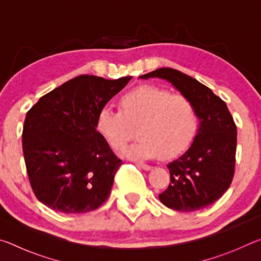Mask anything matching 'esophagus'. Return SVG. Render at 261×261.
I'll use <instances>...</instances> for the list:
<instances>
[{"mask_svg": "<svg viewBox=\"0 0 261 261\" xmlns=\"http://www.w3.org/2000/svg\"><path fill=\"white\" fill-rule=\"evenodd\" d=\"M138 166H139L140 168H143L144 170H151V169H152V167H151V166L145 165V163H138Z\"/></svg>", "mask_w": 261, "mask_h": 261, "instance_id": "obj_1", "label": "esophagus"}]
</instances>
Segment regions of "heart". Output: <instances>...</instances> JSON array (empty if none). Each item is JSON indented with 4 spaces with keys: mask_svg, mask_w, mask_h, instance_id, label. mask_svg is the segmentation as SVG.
I'll return each mask as SVG.
<instances>
[{
    "mask_svg": "<svg viewBox=\"0 0 261 261\" xmlns=\"http://www.w3.org/2000/svg\"><path fill=\"white\" fill-rule=\"evenodd\" d=\"M121 110L103 107L96 116V130L110 147L121 149L136 137L140 139L123 149L131 159L169 160L187 151L196 137L198 115L187 96L166 88L141 85L120 100Z\"/></svg>",
    "mask_w": 261,
    "mask_h": 261,
    "instance_id": "obj_1",
    "label": "heart"
}]
</instances>
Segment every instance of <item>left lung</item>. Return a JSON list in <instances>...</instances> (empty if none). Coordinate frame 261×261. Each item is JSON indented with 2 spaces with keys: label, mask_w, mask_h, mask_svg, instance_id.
<instances>
[{
  "label": "left lung",
  "mask_w": 261,
  "mask_h": 261,
  "mask_svg": "<svg viewBox=\"0 0 261 261\" xmlns=\"http://www.w3.org/2000/svg\"><path fill=\"white\" fill-rule=\"evenodd\" d=\"M139 78L169 82L193 103L200 124L191 146L168 163L170 184L159 199L168 208H206L227 191L235 173L237 129L226 102L197 79L178 70L161 68Z\"/></svg>",
  "instance_id": "left-lung-1"
}]
</instances>
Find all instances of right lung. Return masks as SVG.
I'll use <instances>...</instances> for the list:
<instances>
[{"label":"right lung","instance_id":"right-lung-1","mask_svg":"<svg viewBox=\"0 0 261 261\" xmlns=\"http://www.w3.org/2000/svg\"><path fill=\"white\" fill-rule=\"evenodd\" d=\"M131 78L82 74L29 110L23 153L39 201L62 213L81 214L107 200L122 160L96 131V116Z\"/></svg>","mask_w":261,"mask_h":261}]
</instances>
